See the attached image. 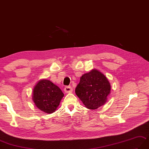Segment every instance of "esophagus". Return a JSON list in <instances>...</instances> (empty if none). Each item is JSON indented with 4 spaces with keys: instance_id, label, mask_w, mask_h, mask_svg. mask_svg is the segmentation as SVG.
<instances>
[{
    "instance_id": "obj_1",
    "label": "esophagus",
    "mask_w": 149,
    "mask_h": 149,
    "mask_svg": "<svg viewBox=\"0 0 149 149\" xmlns=\"http://www.w3.org/2000/svg\"><path fill=\"white\" fill-rule=\"evenodd\" d=\"M64 91L65 93H71V92L73 91V88H72L71 86H66V87L64 88Z\"/></svg>"
}]
</instances>
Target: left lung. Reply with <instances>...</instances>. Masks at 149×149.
I'll return each mask as SVG.
<instances>
[{
  "label": "left lung",
  "instance_id": "obj_1",
  "mask_svg": "<svg viewBox=\"0 0 149 149\" xmlns=\"http://www.w3.org/2000/svg\"><path fill=\"white\" fill-rule=\"evenodd\" d=\"M110 82L96 69L81 76L75 92L86 108L96 109L106 103L110 93Z\"/></svg>",
  "mask_w": 149,
  "mask_h": 149
}]
</instances>
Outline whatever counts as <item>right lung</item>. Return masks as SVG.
<instances>
[{
	"label": "right lung",
	"instance_id": "obj_1",
	"mask_svg": "<svg viewBox=\"0 0 149 149\" xmlns=\"http://www.w3.org/2000/svg\"><path fill=\"white\" fill-rule=\"evenodd\" d=\"M63 96L60 88L49 80L42 79L34 87L32 100L41 111L51 113L56 110Z\"/></svg>",
	"mask_w": 149,
	"mask_h": 149
}]
</instances>
